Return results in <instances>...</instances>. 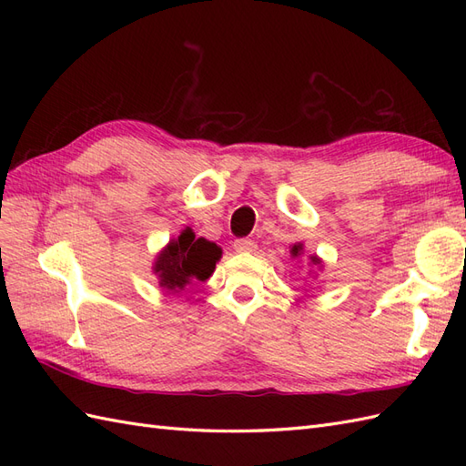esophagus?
<instances>
[{"label":"esophagus","mask_w":466,"mask_h":466,"mask_svg":"<svg viewBox=\"0 0 466 466\" xmlns=\"http://www.w3.org/2000/svg\"><path fill=\"white\" fill-rule=\"evenodd\" d=\"M233 248L237 252H252V250H257V243L250 241V238H237V241L233 243Z\"/></svg>","instance_id":"1"}]
</instances>
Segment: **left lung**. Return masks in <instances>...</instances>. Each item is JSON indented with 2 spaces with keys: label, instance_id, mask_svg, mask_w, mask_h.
<instances>
[{
  "label": "left lung",
  "instance_id": "left-lung-1",
  "mask_svg": "<svg viewBox=\"0 0 466 466\" xmlns=\"http://www.w3.org/2000/svg\"><path fill=\"white\" fill-rule=\"evenodd\" d=\"M289 252H291V257H293V258H299V257L303 255V245H301V243H298V245H293ZM309 260H311V264H315V266H320V264H322V260H320L319 257H315V255H311V257H309Z\"/></svg>",
  "mask_w": 466,
  "mask_h": 466
}]
</instances>
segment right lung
Returning <instances> with one entry per match:
<instances>
[{"instance_id":"obj_1","label":"right lung","mask_w":466,"mask_h":466,"mask_svg":"<svg viewBox=\"0 0 466 466\" xmlns=\"http://www.w3.org/2000/svg\"><path fill=\"white\" fill-rule=\"evenodd\" d=\"M221 248L204 237H196L190 228L173 238L155 258L153 272L159 286L168 293H178L187 286L206 281L216 270Z\"/></svg>"}]
</instances>
